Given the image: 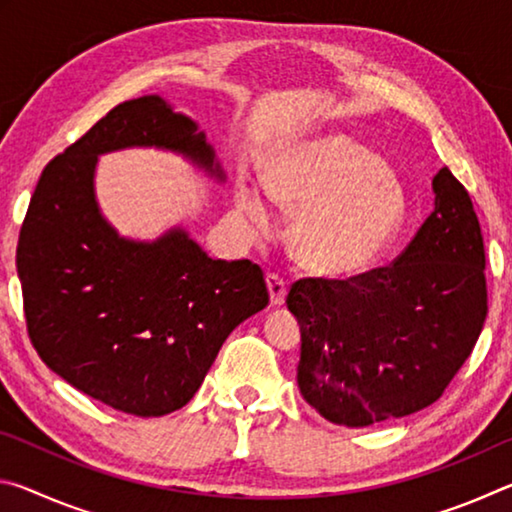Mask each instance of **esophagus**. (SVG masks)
Instances as JSON below:
<instances>
[{"label":"esophagus","mask_w":512,"mask_h":512,"mask_svg":"<svg viewBox=\"0 0 512 512\" xmlns=\"http://www.w3.org/2000/svg\"><path fill=\"white\" fill-rule=\"evenodd\" d=\"M266 284H268V293H271L273 305H284V300H287V280H284L280 273H268Z\"/></svg>","instance_id":"esophagus-1"}]
</instances>
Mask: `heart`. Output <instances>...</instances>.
Masks as SVG:
<instances>
[{
	"label": "heart",
	"instance_id": "1",
	"mask_svg": "<svg viewBox=\"0 0 512 512\" xmlns=\"http://www.w3.org/2000/svg\"><path fill=\"white\" fill-rule=\"evenodd\" d=\"M277 203L300 207L291 228L298 262L318 275L359 273L381 255L404 219V198L375 155L343 137H320L284 151L266 173ZM239 205L268 223L264 196L239 189Z\"/></svg>",
	"mask_w": 512,
	"mask_h": 512
}]
</instances>
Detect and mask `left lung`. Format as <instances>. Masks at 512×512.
I'll use <instances>...</instances> for the list:
<instances>
[{
    "label": "left lung",
    "mask_w": 512,
    "mask_h": 512,
    "mask_svg": "<svg viewBox=\"0 0 512 512\" xmlns=\"http://www.w3.org/2000/svg\"><path fill=\"white\" fill-rule=\"evenodd\" d=\"M436 207L393 264L348 280L302 277L287 305L298 318V386L345 427L404 418L445 393L488 316L485 248L472 198L447 167Z\"/></svg>",
    "instance_id": "obj_1"
}]
</instances>
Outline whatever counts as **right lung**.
<instances>
[{
	"label": "right lung",
	"mask_w": 512,
	"mask_h": 512,
	"mask_svg": "<svg viewBox=\"0 0 512 512\" xmlns=\"http://www.w3.org/2000/svg\"><path fill=\"white\" fill-rule=\"evenodd\" d=\"M185 153L223 178L196 124L158 94L112 108L42 169L17 239L24 316L40 359L81 393L137 418L192 400L223 341L268 305L250 259L207 257L183 230L121 239L94 201L97 155Z\"/></svg>",
	"instance_id": "1"
}]
</instances>
